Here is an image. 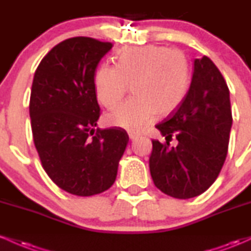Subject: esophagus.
<instances>
[{
	"label": "esophagus",
	"mask_w": 251,
	"mask_h": 251,
	"mask_svg": "<svg viewBox=\"0 0 251 251\" xmlns=\"http://www.w3.org/2000/svg\"><path fill=\"white\" fill-rule=\"evenodd\" d=\"M128 135H129V139L131 140H134V139H137V138H139V134L135 133V132H129Z\"/></svg>",
	"instance_id": "34e87169"
}]
</instances>
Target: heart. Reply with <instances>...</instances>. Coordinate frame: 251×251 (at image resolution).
<instances>
[{
  "label": "heart",
  "mask_w": 251,
  "mask_h": 251,
  "mask_svg": "<svg viewBox=\"0 0 251 251\" xmlns=\"http://www.w3.org/2000/svg\"><path fill=\"white\" fill-rule=\"evenodd\" d=\"M117 66L102 63L94 74V91L101 105L112 108L132 85L134 98L107 116L109 125L138 132L157 113L166 116L183 102L190 87V66L183 51L164 46H143L117 54Z\"/></svg>",
  "instance_id": "b5f03b06"
}]
</instances>
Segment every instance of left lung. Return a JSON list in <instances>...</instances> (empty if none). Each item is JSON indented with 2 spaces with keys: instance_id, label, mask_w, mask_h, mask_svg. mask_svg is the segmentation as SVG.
<instances>
[{
  "instance_id": "8db88e82",
  "label": "left lung",
  "mask_w": 251,
  "mask_h": 251,
  "mask_svg": "<svg viewBox=\"0 0 251 251\" xmlns=\"http://www.w3.org/2000/svg\"><path fill=\"white\" fill-rule=\"evenodd\" d=\"M232 125L230 93L209 57L195 59L185 99L155 128L166 143L152 140L150 172L164 194L188 200L206 191L226 162ZM177 146L169 148L172 137Z\"/></svg>"
}]
</instances>
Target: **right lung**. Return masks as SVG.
I'll return each mask as SVG.
<instances>
[{
    "label": "right lung",
    "instance_id": "1",
    "mask_svg": "<svg viewBox=\"0 0 251 251\" xmlns=\"http://www.w3.org/2000/svg\"><path fill=\"white\" fill-rule=\"evenodd\" d=\"M111 42L71 37L40 62L31 85L29 116L43 169L60 189L75 196L101 194L113 185L128 135L97 127L100 107L94 74Z\"/></svg>",
    "mask_w": 251,
    "mask_h": 251
}]
</instances>
